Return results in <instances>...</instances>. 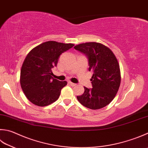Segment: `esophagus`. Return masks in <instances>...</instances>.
Here are the masks:
<instances>
[{"label":"esophagus","instance_id":"esophagus-1","mask_svg":"<svg viewBox=\"0 0 148 148\" xmlns=\"http://www.w3.org/2000/svg\"><path fill=\"white\" fill-rule=\"evenodd\" d=\"M68 83L69 84H70L71 86H77V84H75V83H73V82H68Z\"/></svg>","mask_w":148,"mask_h":148}]
</instances>
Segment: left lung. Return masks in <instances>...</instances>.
Masks as SVG:
<instances>
[{
    "instance_id": "1",
    "label": "left lung",
    "mask_w": 148,
    "mask_h": 148,
    "mask_svg": "<svg viewBox=\"0 0 148 148\" xmlns=\"http://www.w3.org/2000/svg\"><path fill=\"white\" fill-rule=\"evenodd\" d=\"M74 48L85 53L89 61V70L93 72L90 80L91 89L84 88L82 95L77 96L79 102L91 110L106 106L115 98L121 85L119 64L113 51L101 43H82Z\"/></svg>"
}]
</instances>
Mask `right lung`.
<instances>
[{
	"instance_id": "1",
	"label": "right lung",
	"mask_w": 148,
	"mask_h": 148,
	"mask_svg": "<svg viewBox=\"0 0 148 148\" xmlns=\"http://www.w3.org/2000/svg\"><path fill=\"white\" fill-rule=\"evenodd\" d=\"M73 44L48 41L35 47L22 64L20 83L27 99L38 106H46L58 99L66 81L52 77L51 68L56 66L60 55Z\"/></svg>"
}]
</instances>
